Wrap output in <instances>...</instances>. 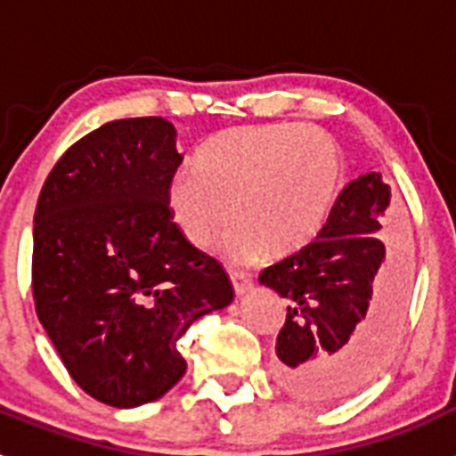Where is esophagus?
Returning <instances> with one entry per match:
<instances>
[{
	"label": "esophagus",
	"instance_id": "1",
	"mask_svg": "<svg viewBox=\"0 0 456 456\" xmlns=\"http://www.w3.org/2000/svg\"><path fill=\"white\" fill-rule=\"evenodd\" d=\"M231 281H232V288H235L237 297H241V294H247L248 289L253 288V278L248 276V273L235 272V273H231Z\"/></svg>",
	"mask_w": 456,
	"mask_h": 456
}]
</instances>
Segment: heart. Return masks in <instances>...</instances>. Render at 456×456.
<instances>
[{
	"label": "heart",
	"instance_id": "1",
	"mask_svg": "<svg viewBox=\"0 0 456 456\" xmlns=\"http://www.w3.org/2000/svg\"><path fill=\"white\" fill-rule=\"evenodd\" d=\"M340 187V157L320 130L297 125H251L205 143L193 168L168 184V209L184 240L221 241L232 263L267 251L285 256L320 232Z\"/></svg>",
	"mask_w": 456,
	"mask_h": 456
}]
</instances>
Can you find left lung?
I'll use <instances>...</instances> for the list:
<instances>
[{"instance_id": "8db88e82", "label": "left lung", "mask_w": 456, "mask_h": 456, "mask_svg": "<svg viewBox=\"0 0 456 456\" xmlns=\"http://www.w3.org/2000/svg\"><path fill=\"white\" fill-rule=\"evenodd\" d=\"M390 187L365 173L342 189L310 244L263 269L288 299L273 377L304 402H336L365 386L393 352L406 299L397 244H384Z\"/></svg>"}]
</instances>
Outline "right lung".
I'll return each instance as SVG.
<instances>
[{"mask_svg": "<svg viewBox=\"0 0 456 456\" xmlns=\"http://www.w3.org/2000/svg\"><path fill=\"white\" fill-rule=\"evenodd\" d=\"M180 164L167 118L111 120L63 152L36 205V315L79 388L116 409L178 384V340L235 297L173 221Z\"/></svg>", "mask_w": 456, "mask_h": 456, "instance_id": "obj_1", "label": "right lung"}]
</instances>
